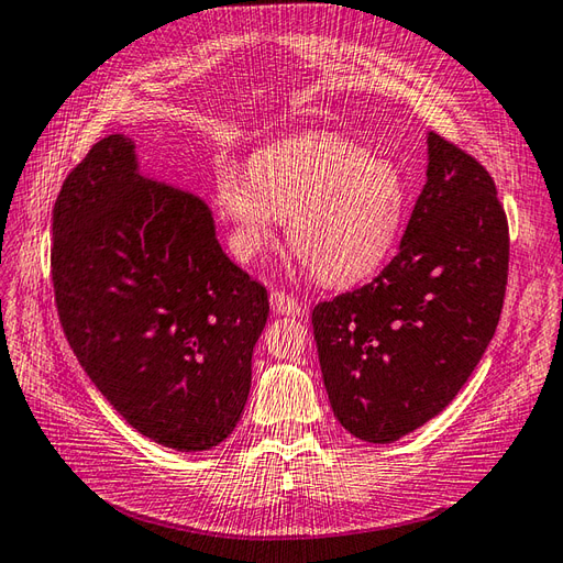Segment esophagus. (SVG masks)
Masks as SVG:
<instances>
[{"label": "esophagus", "instance_id": "1", "mask_svg": "<svg viewBox=\"0 0 563 563\" xmlns=\"http://www.w3.org/2000/svg\"><path fill=\"white\" fill-rule=\"evenodd\" d=\"M269 301H272L274 313H279V316H291V318H296V316L303 313V306L298 303L296 298H294L291 294H286V291H272Z\"/></svg>", "mask_w": 563, "mask_h": 563}]
</instances>
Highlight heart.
<instances>
[{
	"mask_svg": "<svg viewBox=\"0 0 563 563\" xmlns=\"http://www.w3.org/2000/svg\"><path fill=\"white\" fill-rule=\"evenodd\" d=\"M214 199L241 260L260 255L277 221H286L291 250L328 286H352L376 272L407 214V185L397 166L334 134L262 148L250 173L223 161Z\"/></svg>",
	"mask_w": 563,
	"mask_h": 563,
	"instance_id": "obj_1",
	"label": "heart"
}]
</instances>
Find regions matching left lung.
<instances>
[{
    "instance_id": "obj_1",
    "label": "left lung",
    "mask_w": 563,
    "mask_h": 563,
    "mask_svg": "<svg viewBox=\"0 0 563 563\" xmlns=\"http://www.w3.org/2000/svg\"><path fill=\"white\" fill-rule=\"evenodd\" d=\"M508 250L489 173L429 132L427 185L397 255L313 308L322 380L349 433L393 443L453 402L501 318Z\"/></svg>"
}]
</instances>
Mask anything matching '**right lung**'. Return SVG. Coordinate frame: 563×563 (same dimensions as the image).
I'll use <instances>...</instances> for the list:
<instances>
[{
    "instance_id": "add662e5",
    "label": "right lung",
    "mask_w": 563,
    "mask_h": 563,
    "mask_svg": "<svg viewBox=\"0 0 563 563\" xmlns=\"http://www.w3.org/2000/svg\"><path fill=\"white\" fill-rule=\"evenodd\" d=\"M49 272L71 352L130 427L183 453L231 435L267 289L223 253L202 199L136 173L130 136L96 142L62 183Z\"/></svg>"
}]
</instances>
